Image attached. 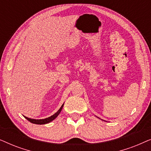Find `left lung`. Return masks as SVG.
<instances>
[{"mask_svg":"<svg viewBox=\"0 0 151 151\" xmlns=\"http://www.w3.org/2000/svg\"><path fill=\"white\" fill-rule=\"evenodd\" d=\"M98 118H99V117H98ZM102 120H103V119H102ZM104 121H105V120H104ZM105 122H106V121H105Z\"/></svg>","mask_w":151,"mask_h":151,"instance_id":"obj_1","label":"left lung"}]
</instances>
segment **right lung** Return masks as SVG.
<instances>
[{
  "label": "right lung",
  "instance_id": "right-lung-1",
  "mask_svg": "<svg viewBox=\"0 0 151 151\" xmlns=\"http://www.w3.org/2000/svg\"><path fill=\"white\" fill-rule=\"evenodd\" d=\"M63 106H64V104L62 105L58 111H57L56 113H55V114H53V115H51V116L49 117H47V118H45V119H32V118H29V117H26V116H24L25 118L27 119L28 121H29L30 122H32L33 124H48L49 122H52L53 120H54V119L56 118V117L58 116V115L60 113L62 109L63 108Z\"/></svg>",
  "mask_w": 151,
  "mask_h": 151
}]
</instances>
